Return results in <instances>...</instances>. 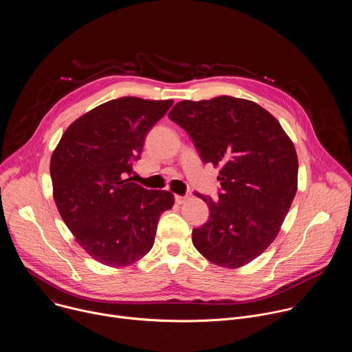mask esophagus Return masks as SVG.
<instances>
[{
    "mask_svg": "<svg viewBox=\"0 0 352 352\" xmlns=\"http://www.w3.org/2000/svg\"><path fill=\"white\" fill-rule=\"evenodd\" d=\"M188 200V196H182V195H175V202L178 205H184Z\"/></svg>",
    "mask_w": 352,
    "mask_h": 352,
    "instance_id": "1",
    "label": "esophagus"
}]
</instances>
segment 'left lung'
<instances>
[{
    "instance_id": "1",
    "label": "left lung",
    "mask_w": 352,
    "mask_h": 352,
    "mask_svg": "<svg viewBox=\"0 0 352 352\" xmlns=\"http://www.w3.org/2000/svg\"><path fill=\"white\" fill-rule=\"evenodd\" d=\"M168 117L188 132L205 163L220 167L216 202L196 195L210 216L193 228L195 248L220 267L248 265L274 241L296 193L292 140L263 107L231 96L184 100Z\"/></svg>"
}]
</instances>
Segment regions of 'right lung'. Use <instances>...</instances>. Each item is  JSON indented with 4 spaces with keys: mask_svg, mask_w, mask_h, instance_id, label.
<instances>
[{
    "mask_svg": "<svg viewBox=\"0 0 352 352\" xmlns=\"http://www.w3.org/2000/svg\"><path fill=\"white\" fill-rule=\"evenodd\" d=\"M173 100L121 97L74 121L54 148L50 174L57 209L78 243L97 262L125 267L155 243L168 190H148L128 178L144 138Z\"/></svg>",
    "mask_w": 352,
    "mask_h": 352,
    "instance_id": "right-lung-1",
    "label": "right lung"
}]
</instances>
